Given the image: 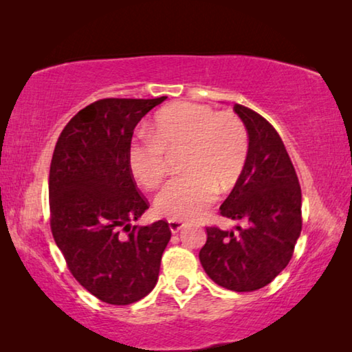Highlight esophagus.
<instances>
[{
    "mask_svg": "<svg viewBox=\"0 0 352 352\" xmlns=\"http://www.w3.org/2000/svg\"><path fill=\"white\" fill-rule=\"evenodd\" d=\"M168 223H169V230H170L174 234L184 228V222H182V220H172V219H170V220H168Z\"/></svg>",
    "mask_w": 352,
    "mask_h": 352,
    "instance_id": "obj_1",
    "label": "esophagus"
}]
</instances>
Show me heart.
<instances>
[{"mask_svg": "<svg viewBox=\"0 0 352 352\" xmlns=\"http://www.w3.org/2000/svg\"><path fill=\"white\" fill-rule=\"evenodd\" d=\"M182 146H186L182 163L186 174L172 178L153 204L158 216L172 220L201 216L217 188L233 186L247 163L248 133L231 113L194 102L170 104L155 115L151 133H140L130 142L127 163L136 183L157 188L166 174L164 152Z\"/></svg>", "mask_w": 352, "mask_h": 352, "instance_id": "1", "label": "heart"}]
</instances>
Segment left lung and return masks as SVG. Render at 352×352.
Instances as JSON below:
<instances>
[{"label":"left lung","instance_id":"obj_1","mask_svg":"<svg viewBox=\"0 0 352 352\" xmlns=\"http://www.w3.org/2000/svg\"><path fill=\"white\" fill-rule=\"evenodd\" d=\"M234 111L248 133V157L220 214L247 226L206 228L201 267L214 283L233 292L270 284L294 254L301 234V188L284 142L269 121L247 107Z\"/></svg>","mask_w":352,"mask_h":352}]
</instances>
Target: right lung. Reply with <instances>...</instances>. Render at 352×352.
Instances as JSON below:
<instances>
[{
	"mask_svg": "<svg viewBox=\"0 0 352 352\" xmlns=\"http://www.w3.org/2000/svg\"><path fill=\"white\" fill-rule=\"evenodd\" d=\"M164 100H96L67 124L52 155V236L73 276L109 305H132L151 294L170 241L164 220L130 225L148 205L127 163L136 124Z\"/></svg>",
	"mask_w": 352,
	"mask_h": 352,
	"instance_id": "add662e5",
	"label": "right lung"
}]
</instances>
